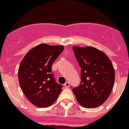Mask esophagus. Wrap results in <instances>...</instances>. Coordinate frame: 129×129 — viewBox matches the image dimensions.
<instances>
[{
	"mask_svg": "<svg viewBox=\"0 0 129 129\" xmlns=\"http://www.w3.org/2000/svg\"><path fill=\"white\" fill-rule=\"evenodd\" d=\"M64 87H70V83L69 82H66L64 84Z\"/></svg>",
	"mask_w": 129,
	"mask_h": 129,
	"instance_id": "34e87169",
	"label": "esophagus"
}]
</instances>
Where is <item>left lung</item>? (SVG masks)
<instances>
[{"label": "left lung", "mask_w": 129, "mask_h": 129, "mask_svg": "<svg viewBox=\"0 0 129 129\" xmlns=\"http://www.w3.org/2000/svg\"><path fill=\"white\" fill-rule=\"evenodd\" d=\"M81 67L79 85L72 87L78 103L85 108H94L104 103L110 95L115 81V71L107 55L91 46L73 47Z\"/></svg>", "instance_id": "left-lung-1"}]
</instances>
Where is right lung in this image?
I'll return each instance as SVG.
<instances>
[{
  "label": "right lung",
  "mask_w": 129,
  "mask_h": 129,
  "mask_svg": "<svg viewBox=\"0 0 129 129\" xmlns=\"http://www.w3.org/2000/svg\"><path fill=\"white\" fill-rule=\"evenodd\" d=\"M63 49V46L41 44L28 51L22 60L19 83L24 94L35 106L52 105L61 92L62 85L56 83L52 65Z\"/></svg>",
  "instance_id": "add662e5"
}]
</instances>
